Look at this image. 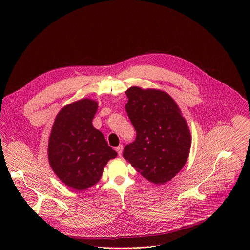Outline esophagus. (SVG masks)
I'll return each instance as SVG.
<instances>
[{
    "label": "esophagus",
    "mask_w": 250,
    "mask_h": 250,
    "mask_svg": "<svg viewBox=\"0 0 250 250\" xmlns=\"http://www.w3.org/2000/svg\"><path fill=\"white\" fill-rule=\"evenodd\" d=\"M123 149H124V146H119L116 148V150H117V152H118L119 156H122V153H123Z\"/></svg>",
    "instance_id": "34e87169"
}]
</instances>
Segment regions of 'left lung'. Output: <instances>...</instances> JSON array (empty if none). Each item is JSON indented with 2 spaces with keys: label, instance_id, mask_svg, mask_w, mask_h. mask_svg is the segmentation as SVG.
Masks as SVG:
<instances>
[{
  "label": "left lung",
  "instance_id": "1",
  "mask_svg": "<svg viewBox=\"0 0 250 250\" xmlns=\"http://www.w3.org/2000/svg\"><path fill=\"white\" fill-rule=\"evenodd\" d=\"M127 116L136 137L125 146L124 158L146 179L164 184L184 167L191 133L176 102L166 92L130 87L125 91Z\"/></svg>",
  "mask_w": 250,
  "mask_h": 250
}]
</instances>
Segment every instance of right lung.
I'll return each mask as SVG.
<instances>
[{
	"instance_id": "add662e5",
	"label": "right lung",
	"mask_w": 250,
	"mask_h": 250,
	"mask_svg": "<svg viewBox=\"0 0 250 250\" xmlns=\"http://www.w3.org/2000/svg\"><path fill=\"white\" fill-rule=\"evenodd\" d=\"M97 110L98 103L88 98L63 106L48 139L51 169L66 186L77 191L97 184L105 164L118 155L92 125Z\"/></svg>"
}]
</instances>
